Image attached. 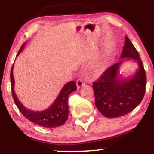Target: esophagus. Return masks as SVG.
Segmentation results:
<instances>
[{"mask_svg":"<svg viewBox=\"0 0 154 154\" xmlns=\"http://www.w3.org/2000/svg\"><path fill=\"white\" fill-rule=\"evenodd\" d=\"M85 85V82L84 81V79H82V78H80V79H79L77 81V88H82V86H84Z\"/></svg>","mask_w":154,"mask_h":154,"instance_id":"34e87169","label":"esophagus"}]
</instances>
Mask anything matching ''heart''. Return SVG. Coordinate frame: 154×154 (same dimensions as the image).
Here are the masks:
<instances>
[{
	"instance_id": "obj_1",
	"label": "heart",
	"mask_w": 154,
	"mask_h": 154,
	"mask_svg": "<svg viewBox=\"0 0 154 154\" xmlns=\"http://www.w3.org/2000/svg\"><path fill=\"white\" fill-rule=\"evenodd\" d=\"M93 66L98 70H101L104 66L103 61L100 59H95L94 61V63H93Z\"/></svg>"
}]
</instances>
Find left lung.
Masks as SVG:
<instances>
[{"label":"left lung","instance_id":"obj_1","mask_svg":"<svg viewBox=\"0 0 154 154\" xmlns=\"http://www.w3.org/2000/svg\"><path fill=\"white\" fill-rule=\"evenodd\" d=\"M119 62L107 69L93 85L95 103L106 117H119L128 114L139 105L146 92V75L143 62L130 39L125 36V43ZM132 60L139 69L130 79H121L119 67L124 60Z\"/></svg>","mask_w":154,"mask_h":154}]
</instances>
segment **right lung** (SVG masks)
Listing matches in <instances>:
<instances>
[{
    "label": "right lung",
    "instance_id": "right-lung-1",
    "mask_svg": "<svg viewBox=\"0 0 154 154\" xmlns=\"http://www.w3.org/2000/svg\"><path fill=\"white\" fill-rule=\"evenodd\" d=\"M24 46V43L19 49L17 56L22 52ZM14 64L11 70V93L16 105L19 110L28 120L36 124L39 126L47 128H57L63 125L68 119L69 95L72 92L77 90V85L75 81H70L63 86L54 103L48 109L41 111H34L26 109L20 103L14 92V78L13 75Z\"/></svg>",
    "mask_w": 154,
    "mask_h": 154
}]
</instances>
